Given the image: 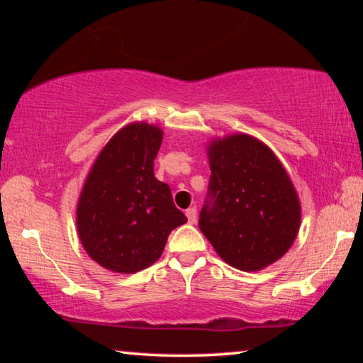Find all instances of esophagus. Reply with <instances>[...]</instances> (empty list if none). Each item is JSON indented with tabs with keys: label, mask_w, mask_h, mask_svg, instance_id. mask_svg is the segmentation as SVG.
Here are the masks:
<instances>
[{
	"label": "esophagus",
	"mask_w": 363,
	"mask_h": 363,
	"mask_svg": "<svg viewBox=\"0 0 363 363\" xmlns=\"http://www.w3.org/2000/svg\"><path fill=\"white\" fill-rule=\"evenodd\" d=\"M186 216H187L189 224H195L196 223V210H195V208H189V210L186 211Z\"/></svg>",
	"instance_id": "esophagus-1"
}]
</instances>
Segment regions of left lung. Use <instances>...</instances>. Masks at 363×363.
<instances>
[{"mask_svg":"<svg viewBox=\"0 0 363 363\" xmlns=\"http://www.w3.org/2000/svg\"><path fill=\"white\" fill-rule=\"evenodd\" d=\"M210 200L199 225L229 266L256 272L291 248L301 224L296 189L277 155L250 134L237 133L206 145Z\"/></svg>","mask_w":363,"mask_h":363,"instance_id":"8db88e82","label":"left lung"}]
</instances>
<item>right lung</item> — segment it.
I'll list each match as a JSON object with an SVG mask.
<instances>
[{
    "instance_id": "1",
    "label": "right lung",
    "mask_w": 363,
    "mask_h": 363,
    "mask_svg": "<svg viewBox=\"0 0 363 363\" xmlns=\"http://www.w3.org/2000/svg\"><path fill=\"white\" fill-rule=\"evenodd\" d=\"M162 128L134 121L97 155L77 205L79 242L91 259L116 274H134L162 256L171 230L187 223L168 184L153 176Z\"/></svg>"
}]
</instances>
